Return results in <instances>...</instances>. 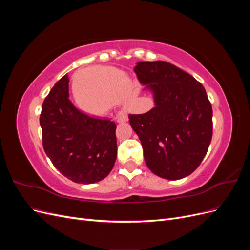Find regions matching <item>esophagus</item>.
Listing matches in <instances>:
<instances>
[{"label":"esophagus","instance_id":"obj_1","mask_svg":"<svg viewBox=\"0 0 250 250\" xmlns=\"http://www.w3.org/2000/svg\"><path fill=\"white\" fill-rule=\"evenodd\" d=\"M116 119L119 123H124L128 121V117L126 115H118Z\"/></svg>","mask_w":250,"mask_h":250}]
</instances>
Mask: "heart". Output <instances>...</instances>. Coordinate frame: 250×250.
Masks as SVG:
<instances>
[{
	"instance_id": "1",
	"label": "heart",
	"mask_w": 250,
	"mask_h": 250,
	"mask_svg": "<svg viewBox=\"0 0 250 250\" xmlns=\"http://www.w3.org/2000/svg\"><path fill=\"white\" fill-rule=\"evenodd\" d=\"M132 83L125 74L116 69L98 70L94 79L76 82V102L80 109L94 116H101L112 104L122 102L127 110H131L134 96Z\"/></svg>"
}]
</instances>
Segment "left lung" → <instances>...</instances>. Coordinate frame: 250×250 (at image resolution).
<instances>
[{
  "label": "left lung",
  "mask_w": 250,
  "mask_h": 250,
  "mask_svg": "<svg viewBox=\"0 0 250 250\" xmlns=\"http://www.w3.org/2000/svg\"><path fill=\"white\" fill-rule=\"evenodd\" d=\"M133 71L154 101L148 112L129 115L147 167L165 179L188 176L206 156L213 134V109L206 89L166 62H139Z\"/></svg>",
  "instance_id": "1"
}]
</instances>
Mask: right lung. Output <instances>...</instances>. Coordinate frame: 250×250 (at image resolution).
Here are the masks:
<instances>
[{"label": "right lung", "mask_w": 250, "mask_h": 250, "mask_svg": "<svg viewBox=\"0 0 250 250\" xmlns=\"http://www.w3.org/2000/svg\"><path fill=\"white\" fill-rule=\"evenodd\" d=\"M67 74L42 103L40 123L44 152L54 167L74 183L89 185L106 177L117 158L116 124L89 117L69 99Z\"/></svg>", "instance_id": "add662e5"}]
</instances>
